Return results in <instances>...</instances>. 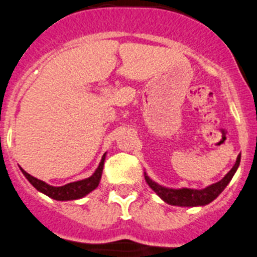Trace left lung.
<instances>
[{
	"mask_svg": "<svg viewBox=\"0 0 257 257\" xmlns=\"http://www.w3.org/2000/svg\"><path fill=\"white\" fill-rule=\"evenodd\" d=\"M239 164H240V155L236 157V161L233 168H231V170L220 182L208 186V187L203 188V190H195V188H178V190H175V188H168L164 187V186H160L159 183L152 181L147 175V173H144V177H146L148 186L165 203L170 204V205H178V207H199V205H207L210 201H213L225 190V187L229 185V182L233 178V175L235 174Z\"/></svg>",
	"mask_w": 257,
	"mask_h": 257,
	"instance_id": "8db88e82",
	"label": "left lung"
}]
</instances>
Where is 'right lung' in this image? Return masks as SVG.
<instances>
[{
    "mask_svg": "<svg viewBox=\"0 0 257 257\" xmlns=\"http://www.w3.org/2000/svg\"><path fill=\"white\" fill-rule=\"evenodd\" d=\"M105 155H106V153H105ZM105 155L102 156L101 162L98 164V168L96 169V172L93 173L89 178L72 182V183H67V185L65 186H61V187H54V186L48 185L45 182L40 181V179H37L35 178V177H32V175H30L27 172H24L22 168L21 170L22 173H23L24 177L28 179V182L36 188L37 191L43 192V194L52 197L54 200H76V199H80V197H84L85 195H88L89 192L93 191V190L98 186L102 175V169H104Z\"/></svg>",
    "mask_w": 257,
    "mask_h": 257,
    "instance_id": "obj_1",
    "label": "right lung"
}]
</instances>
